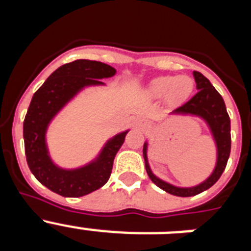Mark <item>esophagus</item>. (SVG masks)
<instances>
[{"mask_svg": "<svg viewBox=\"0 0 251 251\" xmlns=\"http://www.w3.org/2000/svg\"><path fill=\"white\" fill-rule=\"evenodd\" d=\"M137 127H138L139 129H142V130L147 129V128H148V122L145 121V119H139V121L137 122Z\"/></svg>", "mask_w": 251, "mask_h": 251, "instance_id": "34e87169", "label": "esophagus"}]
</instances>
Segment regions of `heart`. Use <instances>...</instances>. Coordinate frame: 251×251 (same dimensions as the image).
I'll list each match as a JSON object with an SVG mask.
<instances>
[{
	"label": "heart",
	"instance_id": "obj_1",
	"mask_svg": "<svg viewBox=\"0 0 251 251\" xmlns=\"http://www.w3.org/2000/svg\"><path fill=\"white\" fill-rule=\"evenodd\" d=\"M195 83L187 75H162L150 83L148 92L153 98H163L174 105L185 103L194 93Z\"/></svg>",
	"mask_w": 251,
	"mask_h": 251
}]
</instances>
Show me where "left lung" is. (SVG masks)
Returning <instances> with one entry per match:
<instances>
[{
  "label": "left lung",
  "mask_w": 251,
  "mask_h": 251,
  "mask_svg": "<svg viewBox=\"0 0 251 251\" xmlns=\"http://www.w3.org/2000/svg\"><path fill=\"white\" fill-rule=\"evenodd\" d=\"M192 74H194L195 81H196V89L199 92L191 100H188L182 106L171 112L170 115L195 117V118H200L206 124L215 143V148H216V162H215V167L210 176L199 185L190 186V187L172 185L153 174L150 162H148V141H146L143 145V158H145L146 171H147L151 181L159 188H162L163 191L179 197L195 196L215 185L225 170L230 156V150H231L230 118L226 112L225 101H224L223 97L212 86L207 77L203 76L201 73L194 72Z\"/></svg>",
  "instance_id": "8db88e82"
}]
</instances>
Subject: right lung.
<instances>
[{
    "label": "right lung",
    "instance_id": "obj_1",
    "mask_svg": "<svg viewBox=\"0 0 251 251\" xmlns=\"http://www.w3.org/2000/svg\"><path fill=\"white\" fill-rule=\"evenodd\" d=\"M117 70L93 60H75L57 68L31 99L24 121L26 161L40 183L64 197H80L100 188L109 179L113 161L129 129L117 133L104 143L92 161L79 167L56 165L49 152L46 133L61 110L86 88L105 86L101 79L114 76Z\"/></svg>",
    "mask_w": 251,
    "mask_h": 251
}]
</instances>
